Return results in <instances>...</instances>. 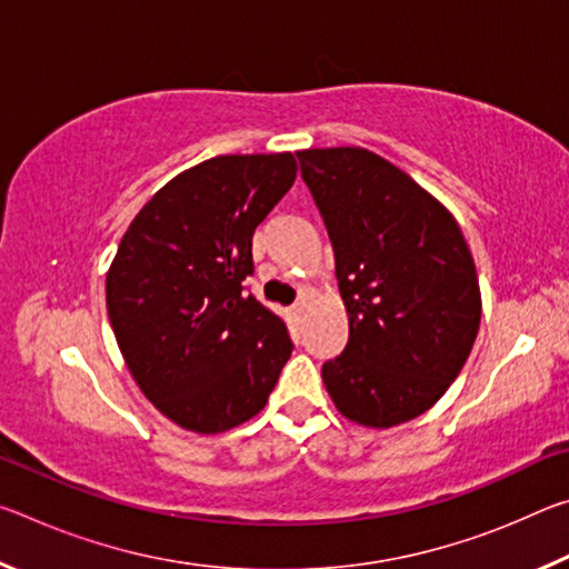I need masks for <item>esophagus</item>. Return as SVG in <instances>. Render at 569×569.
I'll return each instance as SVG.
<instances>
[{"instance_id":"obj_1","label":"esophagus","mask_w":569,"mask_h":569,"mask_svg":"<svg viewBox=\"0 0 569 569\" xmlns=\"http://www.w3.org/2000/svg\"><path fill=\"white\" fill-rule=\"evenodd\" d=\"M303 316H306V303L301 301V303H296V306H291V319L296 321V323H301L303 321Z\"/></svg>"}]
</instances>
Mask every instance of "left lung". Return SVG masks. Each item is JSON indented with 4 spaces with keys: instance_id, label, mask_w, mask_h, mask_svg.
<instances>
[{
    "instance_id": "1",
    "label": "left lung",
    "mask_w": 569,
    "mask_h": 569,
    "mask_svg": "<svg viewBox=\"0 0 569 569\" xmlns=\"http://www.w3.org/2000/svg\"><path fill=\"white\" fill-rule=\"evenodd\" d=\"M329 230L349 343L326 361L346 419L389 429L445 397L475 346L481 293L455 216L363 148L296 152Z\"/></svg>"
}]
</instances>
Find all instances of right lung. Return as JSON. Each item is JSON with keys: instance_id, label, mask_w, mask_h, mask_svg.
Segmentation results:
<instances>
[{"instance_id": "obj_1", "label": "right lung", "mask_w": 569, "mask_h": 569, "mask_svg": "<svg viewBox=\"0 0 569 569\" xmlns=\"http://www.w3.org/2000/svg\"><path fill=\"white\" fill-rule=\"evenodd\" d=\"M296 170L291 152L210 158L166 182L120 240L104 281L114 339L140 391L182 429L253 419L293 351L243 281L256 228Z\"/></svg>"}]
</instances>
